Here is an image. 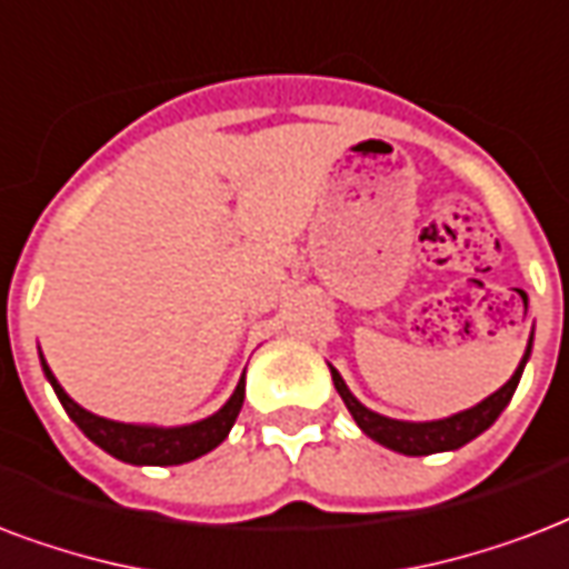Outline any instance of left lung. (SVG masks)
<instances>
[{
  "label": "left lung",
  "mask_w": 569,
  "mask_h": 569,
  "mask_svg": "<svg viewBox=\"0 0 569 569\" xmlns=\"http://www.w3.org/2000/svg\"><path fill=\"white\" fill-rule=\"evenodd\" d=\"M531 339H528V348H525V357L519 362V369L512 371V378L503 383L501 390H495L489 399H482L480 405H473L468 411L452 413V417H443V420H426V422H411V420H392V417H383V413L371 411L366 408L353 392L348 390V383L341 378L339 371L332 369V383H336V390H339L341 401L348 405L350 417L357 420L366 435H369L371 441H378L387 450H396L401 456H431V452H450L465 447L468 441H473L477 435L489 429L501 411L510 405L512 392L519 387V378H522L525 362L531 357Z\"/></svg>",
  "instance_id": "obj_1"
}]
</instances>
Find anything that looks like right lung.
<instances>
[{
	"mask_svg": "<svg viewBox=\"0 0 569 569\" xmlns=\"http://www.w3.org/2000/svg\"><path fill=\"white\" fill-rule=\"evenodd\" d=\"M41 369L44 378L50 381L53 392L62 401V408L77 429L87 435L89 441L98 443L101 450L110 452L113 459L128 465H186L194 462L209 450H216L228 431L233 429L239 411H242V399H246V371L239 378L237 390L230 396L219 411L207 417V420L188 422V426H143V422H117L98 417V413L80 408L57 381V375L47 366L44 353H41Z\"/></svg>",
	"mask_w": 569,
	"mask_h": 569,
	"instance_id": "1",
	"label": "right lung"
}]
</instances>
